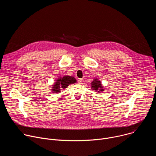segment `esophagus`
I'll list each match as a JSON object with an SVG mask.
<instances>
[{
  "mask_svg": "<svg viewBox=\"0 0 156 156\" xmlns=\"http://www.w3.org/2000/svg\"><path fill=\"white\" fill-rule=\"evenodd\" d=\"M84 82V80H83V79H79L78 80V84H83V83Z\"/></svg>",
  "mask_w": 156,
  "mask_h": 156,
  "instance_id": "obj_1",
  "label": "esophagus"
}]
</instances>
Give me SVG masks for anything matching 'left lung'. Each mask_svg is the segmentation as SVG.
<instances>
[{"mask_svg": "<svg viewBox=\"0 0 156 156\" xmlns=\"http://www.w3.org/2000/svg\"><path fill=\"white\" fill-rule=\"evenodd\" d=\"M91 87L92 90H94V91L98 92V93H102L104 91V87L102 86L101 82L97 78H95L91 83Z\"/></svg>", "mask_w": 156, "mask_h": 156, "instance_id": "1", "label": "left lung"}]
</instances>
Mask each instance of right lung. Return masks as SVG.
<instances>
[{"mask_svg":"<svg viewBox=\"0 0 156 156\" xmlns=\"http://www.w3.org/2000/svg\"><path fill=\"white\" fill-rule=\"evenodd\" d=\"M76 82V80L73 76L66 75L63 77H59L52 86V93H60L62 89H65L70 84Z\"/></svg>","mask_w":156,"mask_h":156,"instance_id":"obj_1","label":"right lung"}]
</instances>
